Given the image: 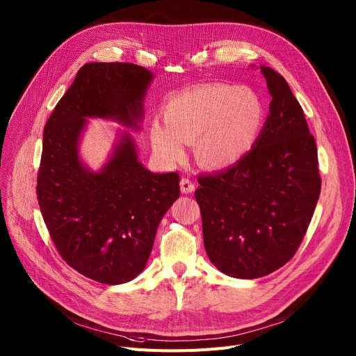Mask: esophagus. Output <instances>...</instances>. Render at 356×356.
Returning <instances> with one entry per match:
<instances>
[{
    "instance_id": "esophagus-1",
    "label": "esophagus",
    "mask_w": 356,
    "mask_h": 356,
    "mask_svg": "<svg viewBox=\"0 0 356 356\" xmlns=\"http://www.w3.org/2000/svg\"><path fill=\"white\" fill-rule=\"evenodd\" d=\"M180 189H181V192L183 193H192L193 191H195V183L189 179V177H183L181 180H180Z\"/></svg>"
}]
</instances>
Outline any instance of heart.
<instances>
[{
	"mask_svg": "<svg viewBox=\"0 0 356 356\" xmlns=\"http://www.w3.org/2000/svg\"><path fill=\"white\" fill-rule=\"evenodd\" d=\"M153 120L149 138L156 153L176 161L184 141L195 138L196 156L213 168L229 167L251 153L266 122V105L254 90L227 83H204L177 93Z\"/></svg>",
	"mask_w": 356,
	"mask_h": 356,
	"instance_id": "b5f03b06",
	"label": "heart"
}]
</instances>
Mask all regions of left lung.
<instances>
[{
    "mask_svg": "<svg viewBox=\"0 0 356 356\" xmlns=\"http://www.w3.org/2000/svg\"><path fill=\"white\" fill-rule=\"evenodd\" d=\"M270 114L251 153L227 170L202 175L195 197L204 250L235 278L264 277L293 258L309 228L322 180L305 112L282 74L261 66Z\"/></svg>",
    "mask_w": 356,
    "mask_h": 356,
    "instance_id": "obj_1",
    "label": "left lung"
}]
</instances>
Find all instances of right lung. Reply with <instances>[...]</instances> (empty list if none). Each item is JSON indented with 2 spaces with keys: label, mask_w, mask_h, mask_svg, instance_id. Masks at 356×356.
<instances>
[{
  "label": "right lung",
  "mask_w": 356,
  "mask_h": 356,
  "mask_svg": "<svg viewBox=\"0 0 356 356\" xmlns=\"http://www.w3.org/2000/svg\"><path fill=\"white\" fill-rule=\"evenodd\" d=\"M153 73L133 63H86L53 109L43 133L37 200L66 263L104 284L136 278L152 254L159 223L180 196L179 173H152L122 134L99 172L79 159L86 118L138 129Z\"/></svg>",
  "instance_id": "obj_1"
}]
</instances>
